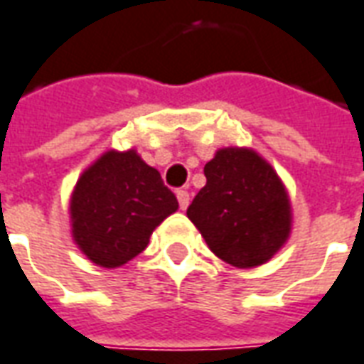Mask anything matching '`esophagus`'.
Masks as SVG:
<instances>
[{
	"label": "esophagus",
	"instance_id": "obj_1",
	"mask_svg": "<svg viewBox=\"0 0 364 364\" xmlns=\"http://www.w3.org/2000/svg\"><path fill=\"white\" fill-rule=\"evenodd\" d=\"M177 200H179V207L185 210V208L189 207V191H185V189L177 191Z\"/></svg>",
	"mask_w": 364,
	"mask_h": 364
}]
</instances>
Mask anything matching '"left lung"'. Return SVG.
<instances>
[{"mask_svg": "<svg viewBox=\"0 0 364 364\" xmlns=\"http://www.w3.org/2000/svg\"><path fill=\"white\" fill-rule=\"evenodd\" d=\"M207 185L187 208L208 248L236 268L268 262L291 230L288 191L254 149L225 147L205 165Z\"/></svg>", "mask_w": 364, "mask_h": 364, "instance_id": "obj_1", "label": "left lung"}]
</instances>
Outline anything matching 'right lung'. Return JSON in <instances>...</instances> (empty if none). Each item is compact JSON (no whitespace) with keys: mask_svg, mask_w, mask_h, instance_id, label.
<instances>
[{"mask_svg":"<svg viewBox=\"0 0 364 364\" xmlns=\"http://www.w3.org/2000/svg\"><path fill=\"white\" fill-rule=\"evenodd\" d=\"M177 208L157 169L134 149H110L76 181L73 238L96 266L118 268L146 250L151 232Z\"/></svg>","mask_w":364,"mask_h":364,"instance_id":"add662e5","label":"right lung"}]
</instances>
